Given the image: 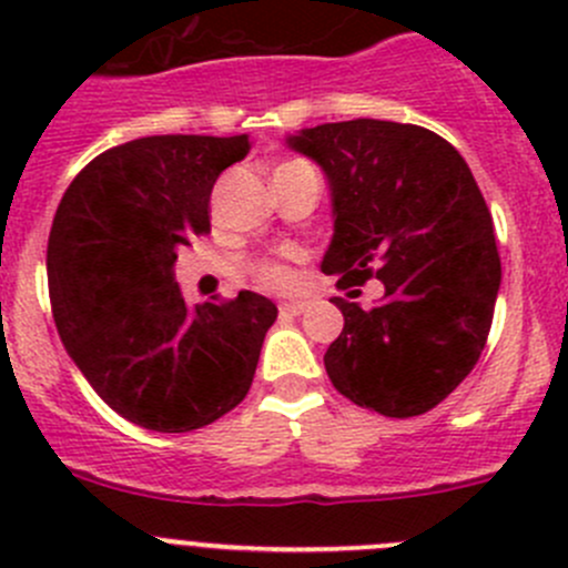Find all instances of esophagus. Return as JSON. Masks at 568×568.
Returning <instances> with one entry per match:
<instances>
[{"mask_svg":"<svg viewBox=\"0 0 568 568\" xmlns=\"http://www.w3.org/2000/svg\"><path fill=\"white\" fill-rule=\"evenodd\" d=\"M305 307H307V302H283V305H280V311H283L285 316H302V313H305Z\"/></svg>","mask_w":568,"mask_h":568,"instance_id":"34e87169","label":"esophagus"}]
</instances>
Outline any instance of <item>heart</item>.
I'll list each match as a JSON object with an SVG mask.
<instances>
[{"label": "heart", "instance_id": "1", "mask_svg": "<svg viewBox=\"0 0 568 568\" xmlns=\"http://www.w3.org/2000/svg\"><path fill=\"white\" fill-rule=\"evenodd\" d=\"M261 280L266 285H283L285 283V272L280 266H263L261 268Z\"/></svg>", "mask_w": 568, "mask_h": 568}]
</instances>
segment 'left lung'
<instances>
[{"label":"left lung","instance_id":"left-lung-1","mask_svg":"<svg viewBox=\"0 0 568 568\" xmlns=\"http://www.w3.org/2000/svg\"><path fill=\"white\" fill-rule=\"evenodd\" d=\"M329 186L321 272L337 285L382 280L363 311L332 296L343 332L324 368L348 400L385 417L434 409L484 352L500 291L491 214L467 162L434 131L393 120L321 123L285 134Z\"/></svg>","mask_w":568,"mask_h":568}]
</instances>
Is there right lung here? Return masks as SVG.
Here are the masks:
<instances>
[{
	"label": "right lung",
	"mask_w": 568,
	"mask_h": 568,
	"mask_svg": "<svg viewBox=\"0 0 568 568\" xmlns=\"http://www.w3.org/2000/svg\"><path fill=\"white\" fill-rule=\"evenodd\" d=\"M250 148L247 134L140 136L95 156L57 205L45 274L62 346L151 432H194L242 404L277 318L252 291L189 305L175 283L178 250L211 231L216 178Z\"/></svg>",
	"instance_id": "right-lung-1"
}]
</instances>
